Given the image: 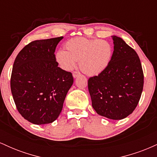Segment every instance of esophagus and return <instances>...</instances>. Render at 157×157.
Listing matches in <instances>:
<instances>
[{
  "label": "esophagus",
  "mask_w": 157,
  "mask_h": 157,
  "mask_svg": "<svg viewBox=\"0 0 157 157\" xmlns=\"http://www.w3.org/2000/svg\"><path fill=\"white\" fill-rule=\"evenodd\" d=\"M79 75H80V73L79 71H74L73 72V77L74 78H76L77 77H78Z\"/></svg>",
  "instance_id": "obj_1"
}]
</instances>
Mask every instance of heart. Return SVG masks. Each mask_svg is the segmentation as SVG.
<instances>
[{"label": "heart", "mask_w": 157, "mask_h": 157, "mask_svg": "<svg viewBox=\"0 0 157 157\" xmlns=\"http://www.w3.org/2000/svg\"><path fill=\"white\" fill-rule=\"evenodd\" d=\"M66 51L60 49L55 58L64 70H71L79 60L80 69L89 76H96L109 65L112 55V47L104 40L75 37L65 44Z\"/></svg>", "instance_id": "1"}]
</instances>
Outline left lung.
<instances>
[{
	"mask_svg": "<svg viewBox=\"0 0 157 157\" xmlns=\"http://www.w3.org/2000/svg\"><path fill=\"white\" fill-rule=\"evenodd\" d=\"M112 38L114 46L109 65L97 76L90 77L88 87L92 107L99 115L122 120L138 105L144 75L136 51L120 37Z\"/></svg>",
	"mask_w": 157,
	"mask_h": 157,
	"instance_id": "obj_1",
	"label": "left lung"
}]
</instances>
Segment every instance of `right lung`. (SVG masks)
Listing matches in <instances>:
<instances>
[{
    "instance_id": "1",
    "label": "right lung",
    "mask_w": 157,
    "mask_h": 157,
    "mask_svg": "<svg viewBox=\"0 0 157 157\" xmlns=\"http://www.w3.org/2000/svg\"><path fill=\"white\" fill-rule=\"evenodd\" d=\"M63 37L32 41L16 57L11 91L17 111L35 125L52 123L59 117L72 74L58 67L55 48Z\"/></svg>"
}]
</instances>
